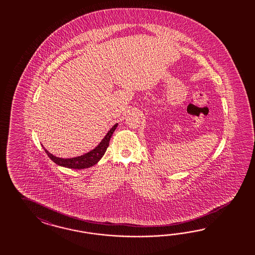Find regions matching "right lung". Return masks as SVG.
<instances>
[{
  "label": "right lung",
  "mask_w": 255,
  "mask_h": 255,
  "mask_svg": "<svg viewBox=\"0 0 255 255\" xmlns=\"http://www.w3.org/2000/svg\"><path fill=\"white\" fill-rule=\"evenodd\" d=\"M118 124H115L109 131L108 133L105 135V137L102 139L100 143L92 149L91 151L87 152L85 154L81 155V156H77L74 158H60V157H56L53 154H51L50 152H48L46 148L44 147L45 151H46L47 156L53 161V162L63 167H67L71 169H84V168H89L92 167L94 164H96L99 162L101 158L104 156L105 152L107 151V148L109 146V141L113 134V132L116 130Z\"/></svg>",
  "instance_id": "1"
}]
</instances>
